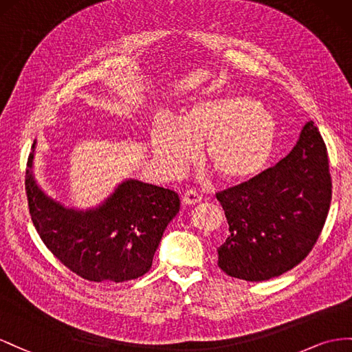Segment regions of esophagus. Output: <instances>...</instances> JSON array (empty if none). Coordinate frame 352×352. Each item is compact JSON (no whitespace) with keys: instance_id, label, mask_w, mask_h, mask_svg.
Returning <instances> with one entry per match:
<instances>
[{"instance_id":"esophagus-1","label":"esophagus","mask_w":352,"mask_h":352,"mask_svg":"<svg viewBox=\"0 0 352 352\" xmlns=\"http://www.w3.org/2000/svg\"><path fill=\"white\" fill-rule=\"evenodd\" d=\"M202 200V196H200L196 190H187V192L183 195V202L186 205H196Z\"/></svg>"}]
</instances>
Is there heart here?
<instances>
[{"label":"heart","mask_w":352,"mask_h":352,"mask_svg":"<svg viewBox=\"0 0 352 352\" xmlns=\"http://www.w3.org/2000/svg\"><path fill=\"white\" fill-rule=\"evenodd\" d=\"M277 122L256 102L242 96L209 97L195 103L178 122L159 120L150 146L166 174L179 173L205 143L204 159L219 179L243 183L270 160L277 140Z\"/></svg>","instance_id":"1"}]
</instances>
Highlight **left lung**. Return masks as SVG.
Listing matches in <instances>:
<instances>
[{"label":"left lung","instance_id":"left-lung-1","mask_svg":"<svg viewBox=\"0 0 352 352\" xmlns=\"http://www.w3.org/2000/svg\"><path fill=\"white\" fill-rule=\"evenodd\" d=\"M217 199L228 223L218 248L226 274L263 282L298 265L316 245L332 200L327 148L313 120L276 166Z\"/></svg>","mask_w":352,"mask_h":352}]
</instances>
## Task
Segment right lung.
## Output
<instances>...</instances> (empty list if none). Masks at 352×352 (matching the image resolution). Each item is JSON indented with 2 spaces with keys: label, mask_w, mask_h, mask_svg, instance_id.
<instances>
[{
  "label": "right lung",
  "mask_w": 352,
  "mask_h": 352,
  "mask_svg": "<svg viewBox=\"0 0 352 352\" xmlns=\"http://www.w3.org/2000/svg\"><path fill=\"white\" fill-rule=\"evenodd\" d=\"M28 157L25 188L29 214L52 254L89 282H126L144 276L169 221L179 210L174 190L125 179L102 205L66 208L43 192Z\"/></svg>",
  "instance_id": "1"
}]
</instances>
